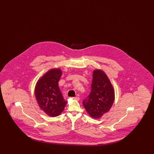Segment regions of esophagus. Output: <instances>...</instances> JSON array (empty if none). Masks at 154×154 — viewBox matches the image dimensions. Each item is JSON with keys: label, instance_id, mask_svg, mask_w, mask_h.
Wrapping results in <instances>:
<instances>
[{"label": "esophagus", "instance_id": "esophagus-1", "mask_svg": "<svg viewBox=\"0 0 154 154\" xmlns=\"http://www.w3.org/2000/svg\"><path fill=\"white\" fill-rule=\"evenodd\" d=\"M73 99H74V100H80V97H78V96L74 97H73Z\"/></svg>", "mask_w": 154, "mask_h": 154}]
</instances>
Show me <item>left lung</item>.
Masks as SVG:
<instances>
[{"instance_id":"8db88e82","label":"left lung","mask_w":154,"mask_h":154,"mask_svg":"<svg viewBox=\"0 0 154 154\" xmlns=\"http://www.w3.org/2000/svg\"><path fill=\"white\" fill-rule=\"evenodd\" d=\"M114 99V89L107 75L102 70H94L91 92L82 102L88 114L96 119L102 117L109 111Z\"/></svg>"}]
</instances>
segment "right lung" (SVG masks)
<instances>
[{
	"label": "right lung",
	"instance_id": "add662e5",
	"mask_svg": "<svg viewBox=\"0 0 154 154\" xmlns=\"http://www.w3.org/2000/svg\"><path fill=\"white\" fill-rule=\"evenodd\" d=\"M62 75L60 69H52L37 82L35 95L41 110L52 117L59 116L67 102L59 89L58 82Z\"/></svg>",
	"mask_w": 154,
	"mask_h": 154
}]
</instances>
